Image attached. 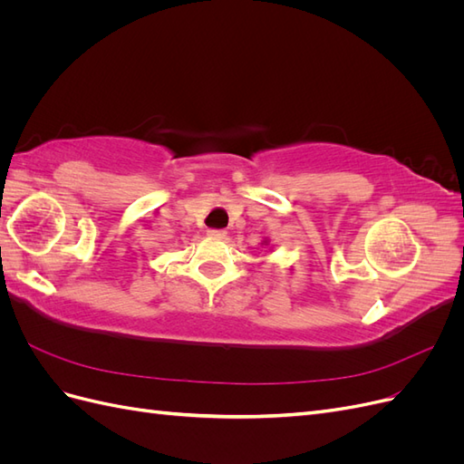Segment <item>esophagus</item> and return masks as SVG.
Segmentation results:
<instances>
[{"instance_id": "obj_1", "label": "esophagus", "mask_w": 464, "mask_h": 464, "mask_svg": "<svg viewBox=\"0 0 464 464\" xmlns=\"http://www.w3.org/2000/svg\"><path fill=\"white\" fill-rule=\"evenodd\" d=\"M207 236H208V237H215V240H222V237L227 236V232H224V230H215V228H210V230H207Z\"/></svg>"}]
</instances>
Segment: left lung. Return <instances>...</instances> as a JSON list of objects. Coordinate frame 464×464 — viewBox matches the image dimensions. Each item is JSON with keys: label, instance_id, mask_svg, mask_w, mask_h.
Returning <instances> with one entry per match:
<instances>
[{"label": "left lung", "instance_id": "left-lung-1", "mask_svg": "<svg viewBox=\"0 0 464 464\" xmlns=\"http://www.w3.org/2000/svg\"><path fill=\"white\" fill-rule=\"evenodd\" d=\"M263 244H265V246H266V240H265V242H263Z\"/></svg>", "mask_w": 464, "mask_h": 464}]
</instances>
